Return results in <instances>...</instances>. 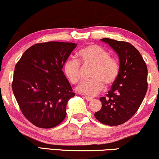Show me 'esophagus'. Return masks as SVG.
<instances>
[{
	"label": "esophagus",
	"instance_id": "34e87169",
	"mask_svg": "<svg viewBox=\"0 0 159 159\" xmlns=\"http://www.w3.org/2000/svg\"><path fill=\"white\" fill-rule=\"evenodd\" d=\"M85 99H86V100H87V101H92V100H93V99H92V98H91V97H85Z\"/></svg>",
	"mask_w": 159,
	"mask_h": 159
}]
</instances>
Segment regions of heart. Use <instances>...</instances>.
Instances as JSON below:
<instances>
[{
	"label": "heart",
	"instance_id": "b5f03b06",
	"mask_svg": "<svg viewBox=\"0 0 159 159\" xmlns=\"http://www.w3.org/2000/svg\"><path fill=\"white\" fill-rule=\"evenodd\" d=\"M80 61L83 64L93 66L90 76L76 88V91L87 97H94L104 88L111 86L118 78L120 70L119 62L110 56L107 50L98 45L91 44L84 47L78 52ZM64 72L72 84H77L80 80V62L76 59H68L64 63Z\"/></svg>",
	"mask_w": 159,
	"mask_h": 159
}]
</instances>
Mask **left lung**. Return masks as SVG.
<instances>
[{"instance_id": "left-lung-1", "label": "left lung", "mask_w": 159, "mask_h": 159, "mask_svg": "<svg viewBox=\"0 0 159 159\" xmlns=\"http://www.w3.org/2000/svg\"><path fill=\"white\" fill-rule=\"evenodd\" d=\"M101 40L118 54L120 70L106 97H100L102 106L94 116L104 125L116 126L128 121L140 107L148 90V68L133 45L109 38Z\"/></svg>"}]
</instances>
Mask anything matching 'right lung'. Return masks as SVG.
<instances>
[{"instance_id":"right-lung-1","label":"right lung","mask_w":159,"mask_h":159,"mask_svg":"<svg viewBox=\"0 0 159 159\" xmlns=\"http://www.w3.org/2000/svg\"><path fill=\"white\" fill-rule=\"evenodd\" d=\"M76 43L47 42L31 46L17 62L12 91L28 120L52 128L66 116V105L75 96L62 68Z\"/></svg>"}]
</instances>
